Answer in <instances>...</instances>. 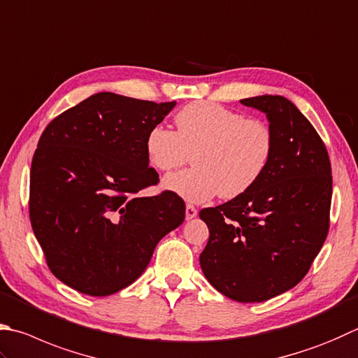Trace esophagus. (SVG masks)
Segmentation results:
<instances>
[{
  "mask_svg": "<svg viewBox=\"0 0 358 358\" xmlns=\"http://www.w3.org/2000/svg\"><path fill=\"white\" fill-rule=\"evenodd\" d=\"M196 215H198V208L196 207H193L190 204L185 207V218L187 220H193L194 217H196Z\"/></svg>",
  "mask_w": 358,
  "mask_h": 358,
  "instance_id": "obj_1",
  "label": "esophagus"
}]
</instances>
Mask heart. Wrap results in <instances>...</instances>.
Returning <instances> with one entry per match:
<instances>
[{
  "instance_id": "b5f03b06",
  "label": "heart",
  "mask_w": 358,
  "mask_h": 358,
  "mask_svg": "<svg viewBox=\"0 0 358 358\" xmlns=\"http://www.w3.org/2000/svg\"><path fill=\"white\" fill-rule=\"evenodd\" d=\"M176 132L157 124L146 134L148 162L159 171L184 165L193 154L187 171L164 179V188L193 204L220 194L224 199L246 193L271 160L274 137L268 124L220 104L196 101L176 117Z\"/></svg>"
}]
</instances>
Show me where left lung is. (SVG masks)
<instances>
[{"mask_svg":"<svg viewBox=\"0 0 358 358\" xmlns=\"http://www.w3.org/2000/svg\"><path fill=\"white\" fill-rule=\"evenodd\" d=\"M240 103L266 115L273 156L246 193L199 212L210 232L199 263L227 298L262 302L298 285L324 245L332 170L318 132L292 101L262 95Z\"/></svg>","mask_w":358,"mask_h":358,"instance_id":"obj_1","label":"left lung"}]
</instances>
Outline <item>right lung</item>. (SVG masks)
Instances as JSON below:
<instances>
[{
	"mask_svg": "<svg viewBox=\"0 0 358 358\" xmlns=\"http://www.w3.org/2000/svg\"><path fill=\"white\" fill-rule=\"evenodd\" d=\"M176 101L152 103L99 92L46 126L31 165L29 217L52 274L89 296L136 282L157 243L185 220L145 152L146 134Z\"/></svg>",
	"mask_w": 358,
	"mask_h": 358,
	"instance_id": "1",
	"label": "right lung"
}]
</instances>
